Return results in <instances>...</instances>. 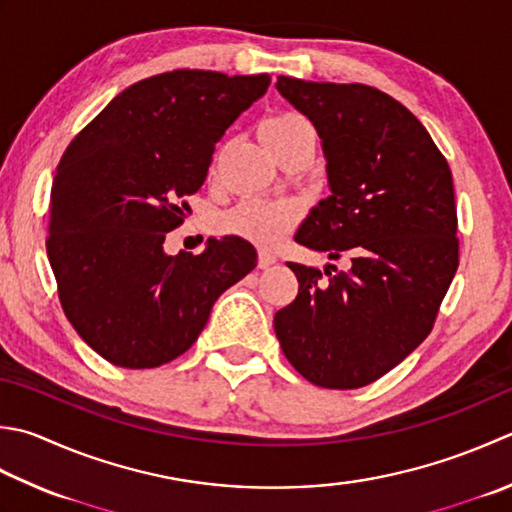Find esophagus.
Segmentation results:
<instances>
[{"instance_id": "34e87169", "label": "esophagus", "mask_w": 512, "mask_h": 512, "mask_svg": "<svg viewBox=\"0 0 512 512\" xmlns=\"http://www.w3.org/2000/svg\"><path fill=\"white\" fill-rule=\"evenodd\" d=\"M275 262H277V255L273 253V250H268V248L259 250V257H257V266L259 268H268V266H273Z\"/></svg>"}]
</instances>
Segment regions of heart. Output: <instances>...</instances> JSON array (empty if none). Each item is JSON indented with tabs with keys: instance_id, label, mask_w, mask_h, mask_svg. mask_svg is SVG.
<instances>
[{
	"instance_id": "obj_1",
	"label": "heart",
	"mask_w": 512,
	"mask_h": 512,
	"mask_svg": "<svg viewBox=\"0 0 512 512\" xmlns=\"http://www.w3.org/2000/svg\"><path fill=\"white\" fill-rule=\"evenodd\" d=\"M264 144L273 150L275 157L302 142L306 137H313L310 126L304 117L295 113H277L266 117L259 126ZM299 219V206L293 202H268V199H246L239 206L222 217V228L226 233L246 237L250 242L270 246L277 239H282L286 230Z\"/></svg>"
}]
</instances>
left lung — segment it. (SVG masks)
Segmentation results:
<instances>
[{"mask_svg": "<svg viewBox=\"0 0 512 512\" xmlns=\"http://www.w3.org/2000/svg\"><path fill=\"white\" fill-rule=\"evenodd\" d=\"M275 86L313 122L330 188L295 242L350 262L328 279L288 264L299 293L277 310L275 333L310 384L366 386L424 342L453 282V175L422 122L382 90L284 75Z\"/></svg>", "mask_w": 512, "mask_h": 512, "instance_id": "left-lung-1", "label": "left lung"}]
</instances>
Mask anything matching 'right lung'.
Listing matches in <instances>:
<instances>
[{"label": "right lung", "instance_id": "add662e5", "mask_svg": "<svg viewBox=\"0 0 512 512\" xmlns=\"http://www.w3.org/2000/svg\"><path fill=\"white\" fill-rule=\"evenodd\" d=\"M270 75L170 70L122 90L57 166L46 253L77 335L122 368H157L197 342L226 288L257 266L246 239L168 255L215 144Z\"/></svg>", "mask_w": 512, "mask_h": 512}]
</instances>
